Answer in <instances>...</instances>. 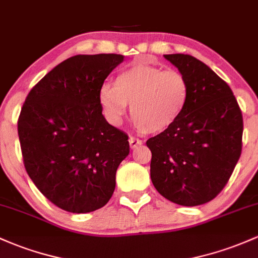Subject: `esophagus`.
<instances>
[{"mask_svg": "<svg viewBox=\"0 0 258 258\" xmlns=\"http://www.w3.org/2000/svg\"><path fill=\"white\" fill-rule=\"evenodd\" d=\"M141 144H143V141H141L140 139H138V138H134V137L129 138V145L132 149L138 148V146L141 145Z\"/></svg>", "mask_w": 258, "mask_h": 258, "instance_id": "esophagus-1", "label": "esophagus"}]
</instances>
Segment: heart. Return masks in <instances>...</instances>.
Returning <instances> with one entry per match:
<instances>
[{
    "instance_id": "1",
    "label": "heart",
    "mask_w": 258,
    "mask_h": 258,
    "mask_svg": "<svg viewBox=\"0 0 258 258\" xmlns=\"http://www.w3.org/2000/svg\"><path fill=\"white\" fill-rule=\"evenodd\" d=\"M188 99V84L179 71L135 62L121 71L114 87L102 86L99 103L108 121L120 124L130 104L135 125L151 134L165 132L183 113Z\"/></svg>"
}]
</instances>
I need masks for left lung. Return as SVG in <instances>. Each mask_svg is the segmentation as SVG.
Returning a JSON list of instances; mask_svg holds the SVG:
<instances>
[{"label": "left lung", "instance_id": "obj_1", "mask_svg": "<svg viewBox=\"0 0 258 258\" xmlns=\"http://www.w3.org/2000/svg\"><path fill=\"white\" fill-rule=\"evenodd\" d=\"M187 80L183 113L150 138V176L162 197L184 207L214 199L228 183L242 148V114L231 88L187 54L163 55Z\"/></svg>", "mask_w": 258, "mask_h": 258}]
</instances>
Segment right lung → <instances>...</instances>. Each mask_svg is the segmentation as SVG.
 I'll return each instance as SVG.
<instances>
[{"label":"right lung","instance_id":"add662e5","mask_svg":"<svg viewBox=\"0 0 258 258\" xmlns=\"http://www.w3.org/2000/svg\"><path fill=\"white\" fill-rule=\"evenodd\" d=\"M124 56L76 55L30 90L18 119L24 167L51 203L90 213L108 203L128 135L102 114L99 91Z\"/></svg>","mask_w":258,"mask_h":258}]
</instances>
